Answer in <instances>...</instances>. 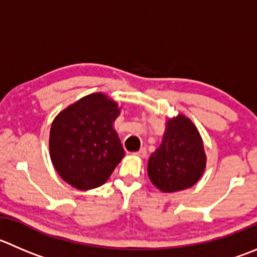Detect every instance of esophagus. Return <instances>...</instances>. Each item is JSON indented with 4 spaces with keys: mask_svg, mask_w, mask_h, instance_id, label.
I'll list each match as a JSON object with an SVG mask.
<instances>
[{
    "mask_svg": "<svg viewBox=\"0 0 257 257\" xmlns=\"http://www.w3.org/2000/svg\"><path fill=\"white\" fill-rule=\"evenodd\" d=\"M134 156L139 157V158H146L147 157V149L146 148H142L141 151H138L137 153H134Z\"/></svg>",
    "mask_w": 257,
    "mask_h": 257,
    "instance_id": "34e87169",
    "label": "esophagus"
}]
</instances>
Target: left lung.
<instances>
[{
  "label": "left lung",
  "mask_w": 257,
  "mask_h": 257,
  "mask_svg": "<svg viewBox=\"0 0 257 257\" xmlns=\"http://www.w3.org/2000/svg\"><path fill=\"white\" fill-rule=\"evenodd\" d=\"M207 157L196 125L183 114L166 121L162 143L148 161V177L162 192H177L197 183Z\"/></svg>",
  "instance_id": "obj_1"
}]
</instances>
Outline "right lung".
Masks as SVG:
<instances>
[{"label":"right lung","mask_w":257,"mask_h":257,"mask_svg":"<svg viewBox=\"0 0 257 257\" xmlns=\"http://www.w3.org/2000/svg\"><path fill=\"white\" fill-rule=\"evenodd\" d=\"M119 114L116 101L93 93L55 116L50 129V158L66 183L88 191L108 181L125 154L113 126Z\"/></svg>","instance_id":"right-lung-1"}]
</instances>
